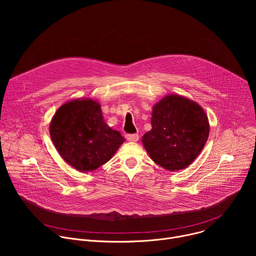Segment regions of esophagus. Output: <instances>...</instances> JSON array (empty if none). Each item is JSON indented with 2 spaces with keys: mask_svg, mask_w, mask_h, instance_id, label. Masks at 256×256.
Listing matches in <instances>:
<instances>
[{
  "mask_svg": "<svg viewBox=\"0 0 256 256\" xmlns=\"http://www.w3.org/2000/svg\"><path fill=\"white\" fill-rule=\"evenodd\" d=\"M126 138L130 142H136L138 140V134H128L126 136Z\"/></svg>",
  "mask_w": 256,
  "mask_h": 256,
  "instance_id": "esophagus-1",
  "label": "esophagus"
}]
</instances>
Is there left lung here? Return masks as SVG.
Masks as SVG:
<instances>
[{"mask_svg": "<svg viewBox=\"0 0 256 256\" xmlns=\"http://www.w3.org/2000/svg\"><path fill=\"white\" fill-rule=\"evenodd\" d=\"M151 124L142 138L144 147L156 164L170 171L186 168L202 152L210 132L204 109L178 95L154 106Z\"/></svg>", "mask_w": 256, "mask_h": 256, "instance_id": "obj_1", "label": "left lung"}]
</instances>
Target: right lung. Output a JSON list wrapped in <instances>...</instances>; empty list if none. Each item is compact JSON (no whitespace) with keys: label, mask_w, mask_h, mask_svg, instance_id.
<instances>
[{"label":"right lung","mask_w":256,"mask_h":256,"mask_svg":"<svg viewBox=\"0 0 256 256\" xmlns=\"http://www.w3.org/2000/svg\"><path fill=\"white\" fill-rule=\"evenodd\" d=\"M50 132L62 159L80 171L95 170L105 164L124 142L118 130L104 122L100 105L91 99L60 106Z\"/></svg>","instance_id":"obj_1"}]
</instances>
